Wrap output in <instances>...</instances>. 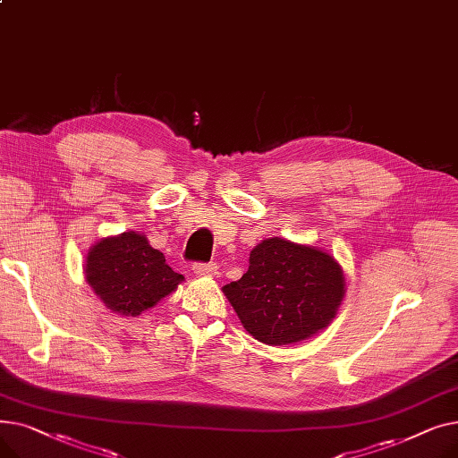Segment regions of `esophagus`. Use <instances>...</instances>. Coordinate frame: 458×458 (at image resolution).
<instances>
[{
	"label": "esophagus",
	"instance_id": "esophagus-1",
	"mask_svg": "<svg viewBox=\"0 0 458 458\" xmlns=\"http://www.w3.org/2000/svg\"><path fill=\"white\" fill-rule=\"evenodd\" d=\"M192 271H195V275H199V276H211V275H216V263H213V261L195 263V266H192Z\"/></svg>",
	"mask_w": 458,
	"mask_h": 458
}]
</instances>
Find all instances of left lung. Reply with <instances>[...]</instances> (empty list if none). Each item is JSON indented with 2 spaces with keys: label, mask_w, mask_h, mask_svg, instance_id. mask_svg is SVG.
<instances>
[{
  "label": "left lung",
  "mask_w": 458,
  "mask_h": 458,
  "mask_svg": "<svg viewBox=\"0 0 458 458\" xmlns=\"http://www.w3.org/2000/svg\"><path fill=\"white\" fill-rule=\"evenodd\" d=\"M344 285L342 267L330 254L273 237L256 245L249 271L223 292L258 342L287 345L328 327Z\"/></svg>",
  "instance_id": "8db88e82"
}]
</instances>
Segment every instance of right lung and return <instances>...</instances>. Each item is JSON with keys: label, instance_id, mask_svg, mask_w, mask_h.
Returning <instances> with one entry per match:
<instances>
[{"label": "right lung", "instance_id": "right-lung-1", "mask_svg": "<svg viewBox=\"0 0 458 458\" xmlns=\"http://www.w3.org/2000/svg\"><path fill=\"white\" fill-rule=\"evenodd\" d=\"M85 275L109 310L133 318L173 293L183 280L166 266L163 252L135 232L96 243L87 256Z\"/></svg>", "mask_w": 458, "mask_h": 458}]
</instances>
